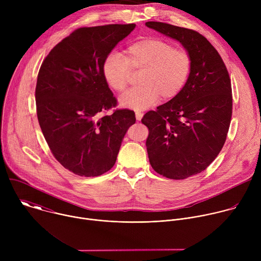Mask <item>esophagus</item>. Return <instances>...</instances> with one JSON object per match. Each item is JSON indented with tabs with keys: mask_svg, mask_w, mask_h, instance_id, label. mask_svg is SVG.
Instances as JSON below:
<instances>
[{
	"mask_svg": "<svg viewBox=\"0 0 261 261\" xmlns=\"http://www.w3.org/2000/svg\"><path fill=\"white\" fill-rule=\"evenodd\" d=\"M135 117H136V120H137V121H140V120L142 119V117H143V114H142V113H139V111H136V113H135Z\"/></svg>",
	"mask_w": 261,
	"mask_h": 261,
	"instance_id": "obj_1",
	"label": "esophagus"
}]
</instances>
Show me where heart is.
<instances>
[{
    "label": "heart",
    "mask_w": 261,
    "mask_h": 261,
    "mask_svg": "<svg viewBox=\"0 0 261 261\" xmlns=\"http://www.w3.org/2000/svg\"><path fill=\"white\" fill-rule=\"evenodd\" d=\"M191 58L180 48L164 40L145 38L133 42L124 50V58L108 54L102 63V75L107 86L117 93L127 90L132 73L140 72V87L123 95L122 106L143 110L163 100L176 97L184 89L191 71Z\"/></svg>",
    "instance_id": "heart-1"
}]
</instances>
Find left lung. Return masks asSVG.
Listing matches in <instances>:
<instances>
[{"mask_svg":"<svg viewBox=\"0 0 261 261\" xmlns=\"http://www.w3.org/2000/svg\"><path fill=\"white\" fill-rule=\"evenodd\" d=\"M145 25L177 40L191 58L190 75L180 93L141 119L148 128L145 145L153 169L184 179L203 171L225 143L232 115L229 74L198 32L159 21Z\"/></svg>","mask_w":261,"mask_h":261,"instance_id":"obj_1","label":"left lung"}]
</instances>
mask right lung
Here are the masks:
<instances>
[{
  "mask_svg": "<svg viewBox=\"0 0 261 261\" xmlns=\"http://www.w3.org/2000/svg\"><path fill=\"white\" fill-rule=\"evenodd\" d=\"M135 23L80 28L44 59L37 79V117L55 158L81 176L113 168L123 138L136 119L116 109L117 99L102 75V63Z\"/></svg>",
  "mask_w": 261,
  "mask_h": 261,
  "instance_id": "add662e5",
  "label": "right lung"
}]
</instances>
